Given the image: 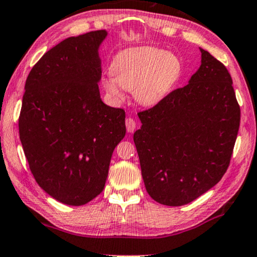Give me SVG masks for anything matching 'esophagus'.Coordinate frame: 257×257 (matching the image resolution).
Masks as SVG:
<instances>
[{"instance_id":"obj_1","label":"esophagus","mask_w":257,"mask_h":257,"mask_svg":"<svg viewBox=\"0 0 257 257\" xmlns=\"http://www.w3.org/2000/svg\"><path fill=\"white\" fill-rule=\"evenodd\" d=\"M125 124H126V128H127V131L130 133L133 132L136 130V121L133 120L132 118H126Z\"/></svg>"}]
</instances>
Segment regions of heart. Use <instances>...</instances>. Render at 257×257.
<instances>
[{
  "label": "heart",
  "instance_id": "heart-1",
  "mask_svg": "<svg viewBox=\"0 0 257 257\" xmlns=\"http://www.w3.org/2000/svg\"><path fill=\"white\" fill-rule=\"evenodd\" d=\"M112 74L102 80L105 91L115 101L124 100V88L133 92L137 104H161L178 82L182 63L177 55L156 47H136L119 52L111 65Z\"/></svg>",
  "mask_w": 257,
  "mask_h": 257
}]
</instances>
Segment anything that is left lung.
Wrapping results in <instances>:
<instances>
[{"label":"left lung","mask_w":257,"mask_h":257,"mask_svg":"<svg viewBox=\"0 0 257 257\" xmlns=\"http://www.w3.org/2000/svg\"><path fill=\"white\" fill-rule=\"evenodd\" d=\"M184 87L139 112L133 135L146 191L161 204L181 206L221 181L232 155L241 111L224 65L204 49Z\"/></svg>","instance_id":"1"}]
</instances>
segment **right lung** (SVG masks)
Here are the masks:
<instances>
[{
  "label": "right lung",
  "instance_id": "obj_1",
  "mask_svg": "<svg viewBox=\"0 0 257 257\" xmlns=\"http://www.w3.org/2000/svg\"><path fill=\"white\" fill-rule=\"evenodd\" d=\"M95 31L63 40L27 78L20 139L35 181L60 203L84 205L104 190L115 146L125 137V112L100 98Z\"/></svg>",
  "mask_w": 257,
  "mask_h": 257
}]
</instances>
